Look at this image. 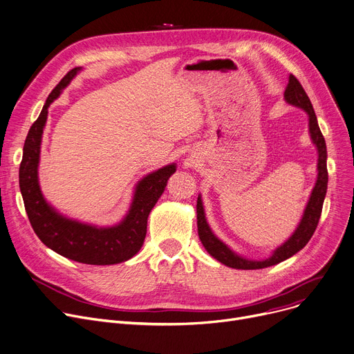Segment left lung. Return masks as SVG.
Masks as SVG:
<instances>
[{
    "label": "left lung",
    "instance_id": "8db88e82",
    "mask_svg": "<svg viewBox=\"0 0 354 354\" xmlns=\"http://www.w3.org/2000/svg\"><path fill=\"white\" fill-rule=\"evenodd\" d=\"M283 96L289 104L304 109V111L309 116L310 139L317 149V180L312 189L310 198L306 204L305 212L302 215V220H301V223H299L295 232L289 236V239L286 242H283L281 247H278L274 252H272V255L269 258L262 259V261H252V259H247V258H242V257L236 255L231 248H228V245H225V243L220 238L215 236V234L211 231V228L205 220L203 201H201V197L198 196V198H197V228H198L200 241L211 257H214L216 261H220L221 263H224L230 268H234V269H262V268L277 265V263L290 258L292 255H295L296 252H299L306 245L319 224L323 201L326 197V189H328V166H326L328 151H326L324 138L319 129L317 119H316V115L313 111V106L310 103V99L308 97L305 89L302 88L301 84H299V80L293 75H289V82H288Z\"/></svg>",
    "mask_w": 354,
    "mask_h": 354
}]
</instances>
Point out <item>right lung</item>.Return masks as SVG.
<instances>
[{
  "label": "right lung",
  "mask_w": 354,
  "mask_h": 354,
  "mask_svg": "<svg viewBox=\"0 0 354 354\" xmlns=\"http://www.w3.org/2000/svg\"><path fill=\"white\" fill-rule=\"evenodd\" d=\"M80 68L69 71L53 89L41 115L31 126L24 145L19 166V189L25 211L38 238L57 254L88 265H113L138 254L147 232V218L151 208L165 192L167 180L176 171V165L158 169L142 178L134 189V197L124 218L113 227H97L66 218L44 198L38 183V165L42 133L48 118V107L71 82Z\"/></svg>",
  "instance_id": "add662e5"
}]
</instances>
